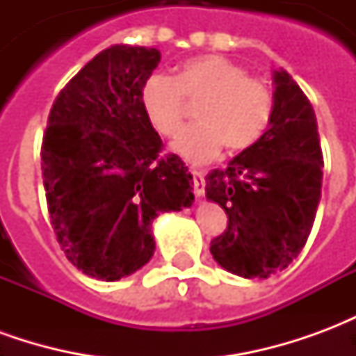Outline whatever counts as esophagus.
<instances>
[{"label":"esophagus","mask_w":356,"mask_h":356,"mask_svg":"<svg viewBox=\"0 0 356 356\" xmlns=\"http://www.w3.org/2000/svg\"><path fill=\"white\" fill-rule=\"evenodd\" d=\"M191 175H193L194 181V194L202 198L204 196V186H206V181H204V171L202 170H191Z\"/></svg>","instance_id":"1"}]
</instances>
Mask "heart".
Returning a JSON list of instances; mask_svg holds the SVG:
<instances>
[{"instance_id": "1", "label": "heart", "mask_w": 356, "mask_h": 356, "mask_svg": "<svg viewBox=\"0 0 356 356\" xmlns=\"http://www.w3.org/2000/svg\"><path fill=\"white\" fill-rule=\"evenodd\" d=\"M197 102L198 122L171 143L173 152L191 162H208L225 148L242 152L268 129L275 99L263 80L223 55H200L179 66L175 78L154 74L140 91V104L156 131L171 137L186 116V103Z\"/></svg>"}]
</instances>
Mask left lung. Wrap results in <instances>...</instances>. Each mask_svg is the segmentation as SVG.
<instances>
[{
	"mask_svg": "<svg viewBox=\"0 0 356 356\" xmlns=\"http://www.w3.org/2000/svg\"><path fill=\"white\" fill-rule=\"evenodd\" d=\"M273 80L265 135L206 177V198L229 217L209 252L242 278H268L288 267L305 246L321 202L324 162L314 110L286 70H275Z\"/></svg>",
	"mask_w": 356,
	"mask_h": 356,
	"instance_id": "1",
	"label": "left lung"
}]
</instances>
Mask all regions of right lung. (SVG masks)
Here are the masks:
<instances>
[{
  "instance_id": "1",
  "label": "right lung",
  "mask_w": 356,
  "mask_h": 356,
  "mask_svg": "<svg viewBox=\"0 0 356 356\" xmlns=\"http://www.w3.org/2000/svg\"><path fill=\"white\" fill-rule=\"evenodd\" d=\"M160 51L110 45L57 95L42 145L51 225L66 257L114 282L150 261L152 221L193 206V175L140 104Z\"/></svg>"
}]
</instances>
